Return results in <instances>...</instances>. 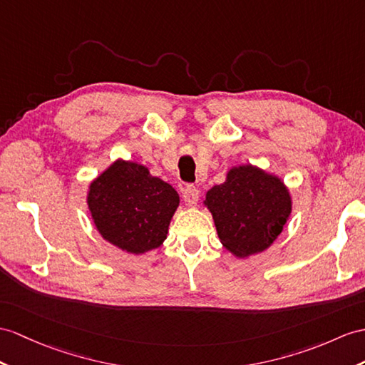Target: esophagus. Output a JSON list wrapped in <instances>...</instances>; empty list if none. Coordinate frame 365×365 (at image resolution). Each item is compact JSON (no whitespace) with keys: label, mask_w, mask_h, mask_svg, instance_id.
Here are the masks:
<instances>
[{"label":"esophagus","mask_w":365,"mask_h":365,"mask_svg":"<svg viewBox=\"0 0 365 365\" xmlns=\"http://www.w3.org/2000/svg\"><path fill=\"white\" fill-rule=\"evenodd\" d=\"M182 198H184V202L187 204L189 207L197 206V202L200 200V190L197 185H192V184L187 185V187L182 190Z\"/></svg>","instance_id":"esophagus-1"}]
</instances>
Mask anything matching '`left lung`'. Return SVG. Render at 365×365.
I'll list each match as a JSON object with an SVG mask.
<instances>
[{
    "instance_id": "left-lung-1",
    "label": "left lung",
    "mask_w": 365,
    "mask_h": 365,
    "mask_svg": "<svg viewBox=\"0 0 365 365\" xmlns=\"http://www.w3.org/2000/svg\"><path fill=\"white\" fill-rule=\"evenodd\" d=\"M220 242L238 259L263 252L275 242L291 215V195L279 176L251 164L232 167L223 184L204 200Z\"/></svg>"
}]
</instances>
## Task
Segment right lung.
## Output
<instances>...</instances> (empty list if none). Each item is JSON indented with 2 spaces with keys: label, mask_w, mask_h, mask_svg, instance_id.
I'll list each match as a JSON object with an SVG mask.
<instances>
[{
  "label": "right lung",
  "mask_w": 365,
  "mask_h": 365,
  "mask_svg": "<svg viewBox=\"0 0 365 365\" xmlns=\"http://www.w3.org/2000/svg\"><path fill=\"white\" fill-rule=\"evenodd\" d=\"M86 202L103 240L138 255L164 243L180 195L145 165L118 159L90 184Z\"/></svg>",
  "instance_id": "obj_1"
}]
</instances>
